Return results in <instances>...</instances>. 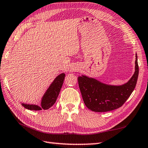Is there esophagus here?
I'll return each instance as SVG.
<instances>
[{
    "mask_svg": "<svg viewBox=\"0 0 148 148\" xmlns=\"http://www.w3.org/2000/svg\"><path fill=\"white\" fill-rule=\"evenodd\" d=\"M78 70V68L76 66H71L70 69V72H73V71H76Z\"/></svg>",
    "mask_w": 148,
    "mask_h": 148,
    "instance_id": "34e87169",
    "label": "esophagus"
}]
</instances>
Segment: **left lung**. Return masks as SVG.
<instances>
[{
	"label": "left lung",
	"mask_w": 148,
	"mask_h": 148,
	"mask_svg": "<svg viewBox=\"0 0 148 148\" xmlns=\"http://www.w3.org/2000/svg\"><path fill=\"white\" fill-rule=\"evenodd\" d=\"M135 64L133 76L127 83L121 85L105 84L85 75L78 77V85L85 106L95 112H106L122 106L132 93L137 84L139 75L137 54Z\"/></svg>",
	"instance_id": "8db88e82"
}]
</instances>
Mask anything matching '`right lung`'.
<instances>
[{
    "instance_id": "1",
    "label": "right lung",
    "mask_w": 148,
    "mask_h": 148,
    "mask_svg": "<svg viewBox=\"0 0 148 148\" xmlns=\"http://www.w3.org/2000/svg\"><path fill=\"white\" fill-rule=\"evenodd\" d=\"M64 77V73H61L56 77L42 97L40 106L21 103L22 106H23L26 109L34 111L49 109L51 106H53L56 101L62 85H63Z\"/></svg>"
}]
</instances>
